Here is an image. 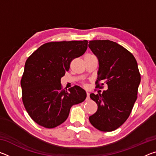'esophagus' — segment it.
Masks as SVG:
<instances>
[{"label": "esophagus", "mask_w": 156, "mask_h": 156, "mask_svg": "<svg viewBox=\"0 0 156 156\" xmlns=\"http://www.w3.org/2000/svg\"><path fill=\"white\" fill-rule=\"evenodd\" d=\"M89 99H90V97H89V92H87V98H86V100H89Z\"/></svg>", "instance_id": "obj_1"}]
</instances>
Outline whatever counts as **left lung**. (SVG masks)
<instances>
[{
	"label": "left lung",
	"instance_id": "8db88e82",
	"mask_svg": "<svg viewBox=\"0 0 156 156\" xmlns=\"http://www.w3.org/2000/svg\"><path fill=\"white\" fill-rule=\"evenodd\" d=\"M89 47L98 60L96 87L100 81L108 87L102 94H90L98 110L89 120L100 131H114L127 120L137 99L140 83L138 63L131 53L115 42L91 41Z\"/></svg>",
	"mask_w": 156,
	"mask_h": 156
}]
</instances>
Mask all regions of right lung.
Returning <instances> with one entry per match:
<instances>
[{
    "mask_svg": "<svg viewBox=\"0 0 156 156\" xmlns=\"http://www.w3.org/2000/svg\"><path fill=\"white\" fill-rule=\"evenodd\" d=\"M87 41L51 42L41 45L26 60L20 81L22 98L34 122L54 128L67 120L73 105L83 102L86 91L76 85L62 89L60 79L73 59L87 49Z\"/></svg>",
    "mask_w": 156,
    "mask_h": 156,
    "instance_id": "add662e5",
    "label": "right lung"
}]
</instances>
